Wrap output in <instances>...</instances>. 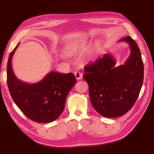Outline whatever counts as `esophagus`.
<instances>
[{"label":"esophagus","instance_id":"obj_1","mask_svg":"<svg viewBox=\"0 0 154 154\" xmlns=\"http://www.w3.org/2000/svg\"><path fill=\"white\" fill-rule=\"evenodd\" d=\"M74 76H75L77 80H80V79H81L83 77V74L79 71H76L74 72Z\"/></svg>","mask_w":154,"mask_h":154}]
</instances>
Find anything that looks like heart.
Masks as SVG:
<instances>
[{"label": "heart", "mask_w": 154, "mask_h": 154, "mask_svg": "<svg viewBox=\"0 0 154 154\" xmlns=\"http://www.w3.org/2000/svg\"><path fill=\"white\" fill-rule=\"evenodd\" d=\"M74 50H76V49H74Z\"/></svg>", "instance_id": "1"}]
</instances>
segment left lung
I'll return each instance as SVG.
<instances>
[{"label":"left lung","mask_w":154,"mask_h":154,"mask_svg":"<svg viewBox=\"0 0 154 154\" xmlns=\"http://www.w3.org/2000/svg\"><path fill=\"white\" fill-rule=\"evenodd\" d=\"M119 41L127 42L130 48V55L124 65L115 67L112 56L105 54L86 66L83 74L93 107L109 118L123 116L132 109L143 82V62L136 41L130 36Z\"/></svg>","instance_id":"left-lung-1"}]
</instances>
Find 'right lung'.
I'll list each match as a JSON object with an SVG mask.
<instances>
[{"label": "right lung", "instance_id": "right-lung-1", "mask_svg": "<svg viewBox=\"0 0 154 154\" xmlns=\"http://www.w3.org/2000/svg\"><path fill=\"white\" fill-rule=\"evenodd\" d=\"M18 45L10 53L7 65V83L11 96L30 119L41 123L52 122L63 112L67 94L75 85L76 79L71 72L52 71L33 84L19 80L11 67V59Z\"/></svg>", "mask_w": 154, "mask_h": 154}]
</instances>
